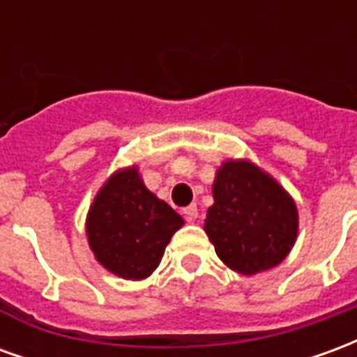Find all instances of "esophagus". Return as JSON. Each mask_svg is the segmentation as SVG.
<instances>
[{
  "mask_svg": "<svg viewBox=\"0 0 357 357\" xmlns=\"http://www.w3.org/2000/svg\"><path fill=\"white\" fill-rule=\"evenodd\" d=\"M183 214H185L187 222H195V220L199 218V208H197L195 204H191V206H187V208L183 210Z\"/></svg>",
  "mask_w": 357,
  "mask_h": 357,
  "instance_id": "obj_1",
  "label": "esophagus"
}]
</instances>
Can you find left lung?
I'll list each match as a JSON object with an SVG mask.
<instances>
[{"mask_svg": "<svg viewBox=\"0 0 357 357\" xmlns=\"http://www.w3.org/2000/svg\"><path fill=\"white\" fill-rule=\"evenodd\" d=\"M204 231L220 260L241 275L283 262L298 237V210L284 187L245 158L216 170Z\"/></svg>", "mask_w": 357, "mask_h": 357, "instance_id": "obj_1", "label": "left lung"}]
</instances>
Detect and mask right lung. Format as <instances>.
Masks as SVG:
<instances>
[{
    "mask_svg": "<svg viewBox=\"0 0 357 357\" xmlns=\"http://www.w3.org/2000/svg\"><path fill=\"white\" fill-rule=\"evenodd\" d=\"M181 225L183 218L145 187L137 166H128L97 191L86 218V235L102 268L141 281L158 268L166 245Z\"/></svg>",
    "mask_w": 357,
    "mask_h": 357,
    "instance_id": "add662e5",
    "label": "right lung"
}]
</instances>
